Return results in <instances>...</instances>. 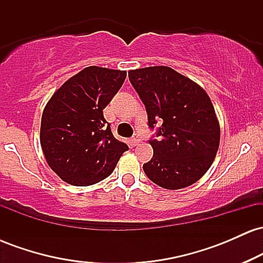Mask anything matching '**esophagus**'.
Instances as JSON below:
<instances>
[{"instance_id":"34e87169","label":"esophagus","mask_w":263,"mask_h":263,"mask_svg":"<svg viewBox=\"0 0 263 263\" xmlns=\"http://www.w3.org/2000/svg\"><path fill=\"white\" fill-rule=\"evenodd\" d=\"M141 142V137H140V135H134V137L131 138V146L132 147H135V146H137L138 143H140Z\"/></svg>"}]
</instances>
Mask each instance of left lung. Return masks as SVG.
Returning <instances> with one entry per match:
<instances>
[{"label": "left lung", "mask_w": 263, "mask_h": 263, "mask_svg": "<svg viewBox=\"0 0 263 263\" xmlns=\"http://www.w3.org/2000/svg\"><path fill=\"white\" fill-rule=\"evenodd\" d=\"M129 81L143 102L153 157L146 176L164 189H182L198 182L213 164L220 143V126L203 87L170 66L131 70Z\"/></svg>", "instance_id": "8db88e82"}]
</instances>
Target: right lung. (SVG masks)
Returning a JSON list of instances; mask_svg holds the SVG:
<instances>
[{
    "instance_id": "add662e5",
    "label": "right lung",
    "mask_w": 263,
    "mask_h": 263,
    "mask_svg": "<svg viewBox=\"0 0 263 263\" xmlns=\"http://www.w3.org/2000/svg\"><path fill=\"white\" fill-rule=\"evenodd\" d=\"M125 79L126 71L87 66L66 80L45 105L42 149L64 182L78 186L100 182L128 149L114 137L102 112Z\"/></svg>"
}]
</instances>
